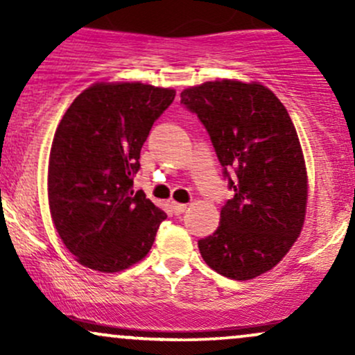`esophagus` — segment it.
Segmentation results:
<instances>
[{"mask_svg":"<svg viewBox=\"0 0 355 355\" xmlns=\"http://www.w3.org/2000/svg\"><path fill=\"white\" fill-rule=\"evenodd\" d=\"M187 203H178V202H172V209H173V211L177 215H180V214H183V211L187 210Z\"/></svg>","mask_w":355,"mask_h":355,"instance_id":"1","label":"esophagus"}]
</instances>
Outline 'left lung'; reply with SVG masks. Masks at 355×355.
I'll return each instance as SVG.
<instances>
[{
  "label": "left lung",
  "mask_w": 355,
  "mask_h": 355,
  "mask_svg": "<svg viewBox=\"0 0 355 355\" xmlns=\"http://www.w3.org/2000/svg\"><path fill=\"white\" fill-rule=\"evenodd\" d=\"M227 170L234 197L220 225L198 242L220 275L250 280L272 270L302 232L309 180L299 135L275 93L257 81L215 80L182 92Z\"/></svg>",
  "instance_id": "obj_1"
}]
</instances>
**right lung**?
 <instances>
[{
  "label": "right lung",
  "mask_w": 355,
  "mask_h": 355,
  "mask_svg": "<svg viewBox=\"0 0 355 355\" xmlns=\"http://www.w3.org/2000/svg\"><path fill=\"white\" fill-rule=\"evenodd\" d=\"M175 89L96 81L56 126L48 160V205L76 262L115 274L145 259L166 214L133 190L140 152Z\"/></svg>",
  "instance_id": "1"
}]
</instances>
